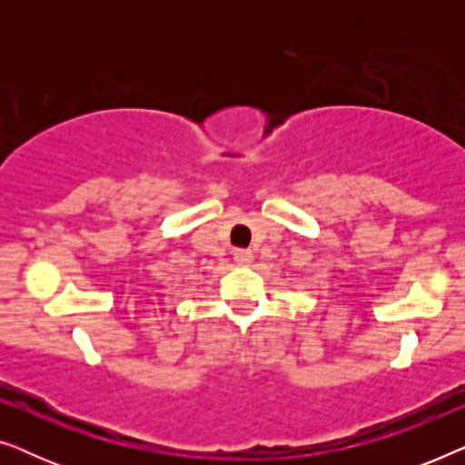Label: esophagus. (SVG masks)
Here are the masks:
<instances>
[{
	"label": "esophagus",
	"instance_id": "1",
	"mask_svg": "<svg viewBox=\"0 0 465 465\" xmlns=\"http://www.w3.org/2000/svg\"><path fill=\"white\" fill-rule=\"evenodd\" d=\"M234 262L239 266H250L253 262V253L250 250H237L234 252Z\"/></svg>",
	"mask_w": 465,
	"mask_h": 465
}]
</instances>
